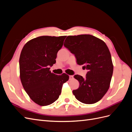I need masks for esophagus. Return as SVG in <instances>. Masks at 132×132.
<instances>
[{
    "label": "esophagus",
    "mask_w": 132,
    "mask_h": 132,
    "mask_svg": "<svg viewBox=\"0 0 132 132\" xmlns=\"http://www.w3.org/2000/svg\"><path fill=\"white\" fill-rule=\"evenodd\" d=\"M73 79V75H69V80H72Z\"/></svg>",
    "instance_id": "obj_1"
}]
</instances>
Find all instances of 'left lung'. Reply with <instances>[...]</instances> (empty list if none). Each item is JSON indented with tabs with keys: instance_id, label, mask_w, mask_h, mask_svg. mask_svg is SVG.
Listing matches in <instances>:
<instances>
[{
	"instance_id": "left-lung-1",
	"label": "left lung",
	"mask_w": 132,
	"mask_h": 132,
	"mask_svg": "<svg viewBox=\"0 0 132 132\" xmlns=\"http://www.w3.org/2000/svg\"><path fill=\"white\" fill-rule=\"evenodd\" d=\"M64 46L74 54L77 64L86 69V77L75 75L80 86L73 91L75 98L93 104L103 97L110 87L113 66L110 52L101 39L90 35L68 36Z\"/></svg>"
}]
</instances>
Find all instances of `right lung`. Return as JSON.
Masks as SVG:
<instances>
[{
    "mask_svg": "<svg viewBox=\"0 0 132 132\" xmlns=\"http://www.w3.org/2000/svg\"><path fill=\"white\" fill-rule=\"evenodd\" d=\"M67 36H43L31 39L23 46L19 59L20 77L26 93L42 106L52 104L59 98L63 84L69 80L65 73H51L59 50Z\"/></svg>",
    "mask_w": 132,
    "mask_h": 132,
    "instance_id": "add662e5",
    "label": "right lung"
}]
</instances>
